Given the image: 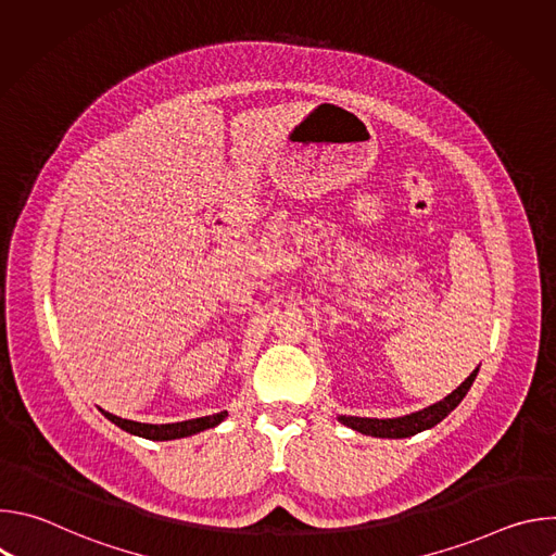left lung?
<instances>
[{
  "mask_svg": "<svg viewBox=\"0 0 556 556\" xmlns=\"http://www.w3.org/2000/svg\"><path fill=\"white\" fill-rule=\"evenodd\" d=\"M480 367L475 369L455 391H451L444 401L422 409V412H416V414H409V416H403V418H387V420H378V418H356V416H339V422H343L345 427L363 433V435H374V438H412L420 431H427L431 427H435L438 422H442L462 401L464 395L468 393L475 376H478Z\"/></svg>",
  "mask_w": 556,
  "mask_h": 556,
  "instance_id": "left-lung-1",
  "label": "left lung"
}]
</instances>
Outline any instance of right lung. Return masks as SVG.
Listing matches in <instances>:
<instances>
[{
  "label": "right lung",
  "instance_id": "1",
  "mask_svg": "<svg viewBox=\"0 0 556 556\" xmlns=\"http://www.w3.org/2000/svg\"><path fill=\"white\" fill-rule=\"evenodd\" d=\"M108 420H112L116 427H121L127 433L147 438V440H178V438H189L195 435L204 429H213L217 427L228 414L219 412L213 416H204V418H195V420H185V422H172V425H144V422H134V420H123L110 412H103Z\"/></svg>",
  "mask_w": 556,
  "mask_h": 556
}]
</instances>
